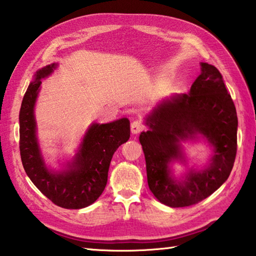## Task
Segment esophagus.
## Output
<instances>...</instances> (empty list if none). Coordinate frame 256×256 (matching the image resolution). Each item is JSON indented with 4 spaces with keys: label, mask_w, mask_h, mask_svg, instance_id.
<instances>
[{
    "label": "esophagus",
    "mask_w": 256,
    "mask_h": 256,
    "mask_svg": "<svg viewBox=\"0 0 256 256\" xmlns=\"http://www.w3.org/2000/svg\"><path fill=\"white\" fill-rule=\"evenodd\" d=\"M146 128L144 124L141 122V120H134V122H132L131 124V131L133 134H138L144 131V130Z\"/></svg>",
    "instance_id": "34e87169"
}]
</instances>
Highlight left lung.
<instances>
[{
    "mask_svg": "<svg viewBox=\"0 0 256 256\" xmlns=\"http://www.w3.org/2000/svg\"><path fill=\"white\" fill-rule=\"evenodd\" d=\"M140 134L148 185L154 196L172 208L190 206L204 200L230 175L237 152V112L222 73L201 63V74L188 94H177L154 108ZM201 134L214 146L212 162L202 171H190L176 180L169 164L182 160L180 141Z\"/></svg>",
    "mask_w": 256,
    "mask_h": 256,
    "instance_id": "obj_1",
    "label": "left lung"
}]
</instances>
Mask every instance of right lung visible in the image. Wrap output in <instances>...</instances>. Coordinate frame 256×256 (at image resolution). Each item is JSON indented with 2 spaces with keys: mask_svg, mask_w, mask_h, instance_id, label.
Instances as JSON below:
<instances>
[{
  "mask_svg": "<svg viewBox=\"0 0 256 256\" xmlns=\"http://www.w3.org/2000/svg\"><path fill=\"white\" fill-rule=\"evenodd\" d=\"M56 68L58 64L53 63L38 70L24 96L19 114L21 162L29 178L54 204L64 209H82L92 204L105 190L112 154L130 138V120L94 123L66 170H50L38 146L34 108L42 79Z\"/></svg>",
  "mask_w": 256,
  "mask_h": 256,
  "instance_id": "right-lung-1",
  "label": "right lung"
}]
</instances>
